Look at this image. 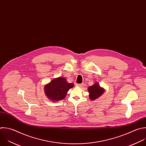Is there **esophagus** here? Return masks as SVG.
Returning a JSON list of instances; mask_svg holds the SVG:
<instances>
[{"label": "esophagus", "instance_id": "34e87169", "mask_svg": "<svg viewBox=\"0 0 146 146\" xmlns=\"http://www.w3.org/2000/svg\"><path fill=\"white\" fill-rule=\"evenodd\" d=\"M76 85H77V86H78V87H82V86H83V84H77Z\"/></svg>", "mask_w": 146, "mask_h": 146}]
</instances>
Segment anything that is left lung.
Returning a JSON list of instances; mask_svg holds the SVG:
<instances>
[{"label":"left lung","instance_id":"obj_1","mask_svg":"<svg viewBox=\"0 0 146 146\" xmlns=\"http://www.w3.org/2000/svg\"><path fill=\"white\" fill-rule=\"evenodd\" d=\"M88 90L89 93V98L91 100L98 99L105 92L104 88L101 87L98 82H95L93 85L89 86Z\"/></svg>","mask_w":146,"mask_h":146}]
</instances>
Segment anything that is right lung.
<instances>
[{
	"mask_svg": "<svg viewBox=\"0 0 146 146\" xmlns=\"http://www.w3.org/2000/svg\"><path fill=\"white\" fill-rule=\"evenodd\" d=\"M74 84L68 82L66 79L59 77L45 85L44 90L47 99L52 102L64 99L68 90L74 86Z\"/></svg>",
	"mask_w": 146,
	"mask_h": 146,
	"instance_id": "add662e5",
	"label": "right lung"
}]
</instances>
